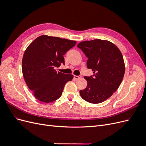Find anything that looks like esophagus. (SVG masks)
Segmentation results:
<instances>
[{
  "mask_svg": "<svg viewBox=\"0 0 146 146\" xmlns=\"http://www.w3.org/2000/svg\"><path fill=\"white\" fill-rule=\"evenodd\" d=\"M81 77H82L81 76H74V79H76V80H77V79H78L79 78H80Z\"/></svg>",
  "mask_w": 146,
  "mask_h": 146,
  "instance_id": "obj_1",
  "label": "esophagus"
}]
</instances>
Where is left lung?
Here are the masks:
<instances>
[{"mask_svg":"<svg viewBox=\"0 0 146 146\" xmlns=\"http://www.w3.org/2000/svg\"><path fill=\"white\" fill-rule=\"evenodd\" d=\"M77 47L88 58V69L94 73L90 77H85L88 85L80 91V94L88 102H103L116 91L124 76L125 64L121 52L112 42L102 39L83 41Z\"/></svg>","mask_w":146,"mask_h":146,"instance_id":"8db88e82","label":"left lung"}]
</instances>
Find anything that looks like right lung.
I'll return each mask as SVG.
<instances>
[{
    "instance_id": "right-lung-1",
    "label": "right lung",
    "mask_w": 146,
    "mask_h": 146,
    "mask_svg": "<svg viewBox=\"0 0 146 146\" xmlns=\"http://www.w3.org/2000/svg\"><path fill=\"white\" fill-rule=\"evenodd\" d=\"M75 41L42 35L25 50L22 61L27 85L38 100L49 103L59 99L66 83L73 76L57 72L55 68L64 64L63 55L76 44Z\"/></svg>"
}]
</instances>
